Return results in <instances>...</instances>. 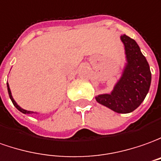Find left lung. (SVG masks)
<instances>
[{"mask_svg": "<svg viewBox=\"0 0 161 161\" xmlns=\"http://www.w3.org/2000/svg\"><path fill=\"white\" fill-rule=\"evenodd\" d=\"M125 46L127 63L122 78L111 94L96 97L99 104L119 114L134 111L144 101L152 80L150 67L134 39L127 35L121 37Z\"/></svg>", "mask_w": 161, "mask_h": 161, "instance_id": "obj_1", "label": "left lung"}]
</instances>
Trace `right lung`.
<instances>
[{
  "label": "right lung",
  "mask_w": 161,
  "mask_h": 161,
  "mask_svg": "<svg viewBox=\"0 0 161 161\" xmlns=\"http://www.w3.org/2000/svg\"><path fill=\"white\" fill-rule=\"evenodd\" d=\"M7 86H8V95H9V98H10V99H11V101H12V103H13V105L16 107L20 112H22L23 114H31V113H33V112H31V111H26V110H25V109H23V108H21L16 103V101L14 100V99L12 98V95H11V92H10V89H9V86H8V84H7Z\"/></svg>",
  "instance_id": "obj_1"
}]
</instances>
